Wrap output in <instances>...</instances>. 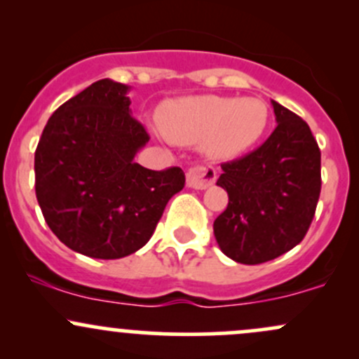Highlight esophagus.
Masks as SVG:
<instances>
[{
  "label": "esophagus",
  "mask_w": 359,
  "mask_h": 359,
  "mask_svg": "<svg viewBox=\"0 0 359 359\" xmlns=\"http://www.w3.org/2000/svg\"><path fill=\"white\" fill-rule=\"evenodd\" d=\"M216 180V170L212 167H206V165H198V167L189 168L187 172V187L198 189H208L212 186Z\"/></svg>",
  "instance_id": "34e87169"
}]
</instances>
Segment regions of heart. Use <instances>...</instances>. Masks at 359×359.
Returning a JSON list of instances; mask_svg holds the SVG:
<instances>
[{"label":"heart","mask_w":359,"mask_h":359,"mask_svg":"<svg viewBox=\"0 0 359 359\" xmlns=\"http://www.w3.org/2000/svg\"><path fill=\"white\" fill-rule=\"evenodd\" d=\"M158 124L172 143H199L210 158L231 160L264 136L269 126V109L255 97L189 95L161 104Z\"/></svg>","instance_id":"b5f03b06"}]
</instances>
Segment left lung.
Returning a JSON list of instances; mask_svg holds the SVG:
<instances>
[{
	"label": "left lung",
	"instance_id": "1",
	"mask_svg": "<svg viewBox=\"0 0 359 359\" xmlns=\"http://www.w3.org/2000/svg\"><path fill=\"white\" fill-rule=\"evenodd\" d=\"M276 129L243 158L223 163L216 186L228 206L212 230L219 249L240 264L273 261L302 242L320 196V149L309 124L271 100Z\"/></svg>",
	"mask_w": 359,
	"mask_h": 359
}]
</instances>
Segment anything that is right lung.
Masks as SVG:
<instances>
[{"instance_id":"right-lung-1","label":"right lung","mask_w":359,"mask_h":359,"mask_svg":"<svg viewBox=\"0 0 359 359\" xmlns=\"http://www.w3.org/2000/svg\"><path fill=\"white\" fill-rule=\"evenodd\" d=\"M131 86L105 78L47 121L35 149V196L53 233L93 259H121L147 245L182 168L155 172L135 156L149 137L131 116Z\"/></svg>"}]
</instances>
